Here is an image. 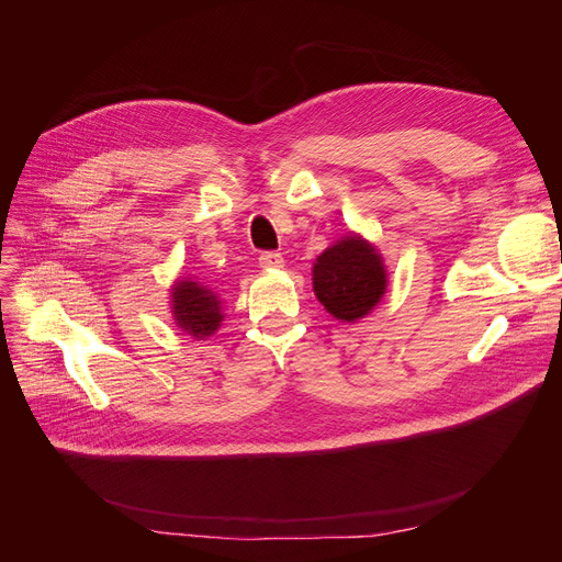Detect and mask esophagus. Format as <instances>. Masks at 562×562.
<instances>
[{
	"mask_svg": "<svg viewBox=\"0 0 562 562\" xmlns=\"http://www.w3.org/2000/svg\"><path fill=\"white\" fill-rule=\"evenodd\" d=\"M260 267L262 269H281L283 267V255L281 252H262L260 255Z\"/></svg>",
	"mask_w": 562,
	"mask_h": 562,
	"instance_id": "esophagus-1",
	"label": "esophagus"
}]
</instances>
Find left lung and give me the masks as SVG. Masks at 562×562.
<instances>
[{
  "instance_id": "8db88e82",
  "label": "left lung",
  "mask_w": 562,
  "mask_h": 562,
  "mask_svg": "<svg viewBox=\"0 0 562 562\" xmlns=\"http://www.w3.org/2000/svg\"><path fill=\"white\" fill-rule=\"evenodd\" d=\"M316 300L342 323H356L378 307L386 293V265L378 246L347 232L323 250L312 267Z\"/></svg>"
}]
</instances>
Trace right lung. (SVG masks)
I'll return each mask as SVG.
<instances>
[{
  "label": "right lung",
  "mask_w": 562,
  "mask_h": 562,
  "mask_svg": "<svg viewBox=\"0 0 562 562\" xmlns=\"http://www.w3.org/2000/svg\"><path fill=\"white\" fill-rule=\"evenodd\" d=\"M171 318L194 339H209L223 323V300L213 288L192 277H180L171 285Z\"/></svg>",
  "instance_id": "obj_1"
}]
</instances>
